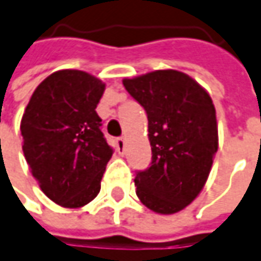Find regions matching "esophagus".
I'll list each match as a JSON object with an SVG mask.
<instances>
[{"mask_svg": "<svg viewBox=\"0 0 261 261\" xmlns=\"http://www.w3.org/2000/svg\"><path fill=\"white\" fill-rule=\"evenodd\" d=\"M116 142H117V149H119V152H122V154H123V146H125V138H123V136H120V138H117V139H116Z\"/></svg>", "mask_w": 261, "mask_h": 261, "instance_id": "34e87169", "label": "esophagus"}]
</instances>
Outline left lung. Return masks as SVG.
Returning a JSON list of instances; mask_svg holds the SVG:
<instances>
[{
	"label": "left lung",
	"mask_w": 261,
	"mask_h": 261,
	"mask_svg": "<svg viewBox=\"0 0 261 261\" xmlns=\"http://www.w3.org/2000/svg\"><path fill=\"white\" fill-rule=\"evenodd\" d=\"M145 109L151 166L138 171L136 196L156 214H175L203 189L218 151L215 106L205 88L174 69L123 80Z\"/></svg>",
	"instance_id": "obj_1"
}]
</instances>
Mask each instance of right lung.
<instances>
[{
	"mask_svg": "<svg viewBox=\"0 0 261 261\" xmlns=\"http://www.w3.org/2000/svg\"><path fill=\"white\" fill-rule=\"evenodd\" d=\"M105 84L76 69L43 80L21 119L23 152L42 192L64 207H81L100 192L113 148L95 107Z\"/></svg>",
	"mask_w": 261,
	"mask_h": 261,
	"instance_id": "add662e5",
	"label": "right lung"
}]
</instances>
